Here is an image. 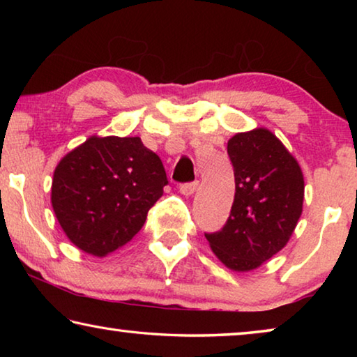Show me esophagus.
<instances>
[{
  "label": "esophagus",
  "instance_id": "esophagus-1",
  "mask_svg": "<svg viewBox=\"0 0 357 357\" xmlns=\"http://www.w3.org/2000/svg\"><path fill=\"white\" fill-rule=\"evenodd\" d=\"M197 187H198V183H185L179 185V192L185 197H190L193 195V192L197 190Z\"/></svg>",
  "mask_w": 357,
  "mask_h": 357
}]
</instances>
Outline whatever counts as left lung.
I'll return each instance as SVG.
<instances>
[{
	"instance_id": "left-lung-1",
	"label": "left lung",
	"mask_w": 357,
	"mask_h": 357,
	"mask_svg": "<svg viewBox=\"0 0 357 357\" xmlns=\"http://www.w3.org/2000/svg\"><path fill=\"white\" fill-rule=\"evenodd\" d=\"M234 168V202L220 231L206 233L215 257L249 273L280 252L302 214L304 174L273 132L257 128L228 140Z\"/></svg>"
}]
</instances>
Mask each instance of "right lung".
I'll return each instance as SVG.
<instances>
[{
  "label": "right lung",
  "mask_w": 357,
  "mask_h": 357,
  "mask_svg": "<svg viewBox=\"0 0 357 357\" xmlns=\"http://www.w3.org/2000/svg\"><path fill=\"white\" fill-rule=\"evenodd\" d=\"M167 184L162 160L140 137L93 135L59 160L52 206L70 243L102 258L140 231Z\"/></svg>",
  "instance_id": "right-lung-1"
}]
</instances>
